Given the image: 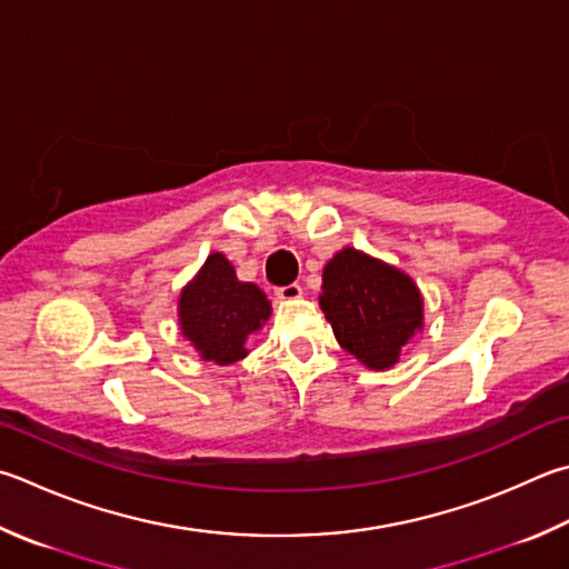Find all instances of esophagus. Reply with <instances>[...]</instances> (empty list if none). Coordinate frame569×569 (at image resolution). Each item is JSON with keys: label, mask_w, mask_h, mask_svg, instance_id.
I'll return each instance as SVG.
<instances>
[{"label": "esophagus", "mask_w": 569, "mask_h": 569, "mask_svg": "<svg viewBox=\"0 0 569 569\" xmlns=\"http://www.w3.org/2000/svg\"><path fill=\"white\" fill-rule=\"evenodd\" d=\"M276 296L281 298V301H296V298L303 296V288L298 283H288V286H278L276 288Z\"/></svg>", "instance_id": "1"}]
</instances>
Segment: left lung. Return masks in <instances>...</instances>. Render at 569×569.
Segmentation results:
<instances>
[{
	"mask_svg": "<svg viewBox=\"0 0 569 569\" xmlns=\"http://www.w3.org/2000/svg\"><path fill=\"white\" fill-rule=\"evenodd\" d=\"M336 340L373 370L390 368L422 326V298L406 273L356 249H343L323 271L320 296Z\"/></svg>",
	"mask_w": 569,
	"mask_h": 569,
	"instance_id": "left-lung-1",
	"label": "left lung"
}]
</instances>
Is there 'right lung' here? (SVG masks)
I'll list each match as a JSON object with an SVG mask.
<instances>
[{"label":"right lung","mask_w":569,"mask_h":569,"mask_svg":"<svg viewBox=\"0 0 569 569\" xmlns=\"http://www.w3.org/2000/svg\"><path fill=\"white\" fill-rule=\"evenodd\" d=\"M268 313L271 303L266 293L253 283H241L221 253L206 258L196 281L183 288L179 303L183 336L206 360L219 366L246 356V336L261 328Z\"/></svg>","instance_id":"1"}]
</instances>
